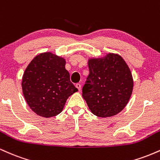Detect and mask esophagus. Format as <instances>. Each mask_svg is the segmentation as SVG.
Masks as SVG:
<instances>
[{"instance_id":"34e87169","label":"esophagus","mask_w":160,"mask_h":160,"mask_svg":"<svg viewBox=\"0 0 160 160\" xmlns=\"http://www.w3.org/2000/svg\"><path fill=\"white\" fill-rule=\"evenodd\" d=\"M75 86H76V87L78 88L79 91H80V90H81V85H80V83H77L76 85H75Z\"/></svg>"}]
</instances>
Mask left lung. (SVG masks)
Here are the masks:
<instances>
[{
    "mask_svg": "<svg viewBox=\"0 0 160 160\" xmlns=\"http://www.w3.org/2000/svg\"><path fill=\"white\" fill-rule=\"evenodd\" d=\"M89 74L82 87V98L93 114L99 117L117 115L131 98L133 78L120 55L108 53L88 60Z\"/></svg>",
    "mask_w": 160,
    "mask_h": 160,
    "instance_id": "obj_1",
    "label": "left lung"
}]
</instances>
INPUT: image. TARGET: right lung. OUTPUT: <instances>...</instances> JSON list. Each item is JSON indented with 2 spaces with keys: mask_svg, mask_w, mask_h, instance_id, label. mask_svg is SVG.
<instances>
[{
  "mask_svg": "<svg viewBox=\"0 0 160 160\" xmlns=\"http://www.w3.org/2000/svg\"><path fill=\"white\" fill-rule=\"evenodd\" d=\"M65 63L62 57L42 52L25 69L22 93L28 105L38 116L49 118L59 114L68 97L78 91L70 80Z\"/></svg>",
  "mask_w": 160,
  "mask_h": 160,
  "instance_id": "obj_1",
  "label": "right lung"
}]
</instances>
